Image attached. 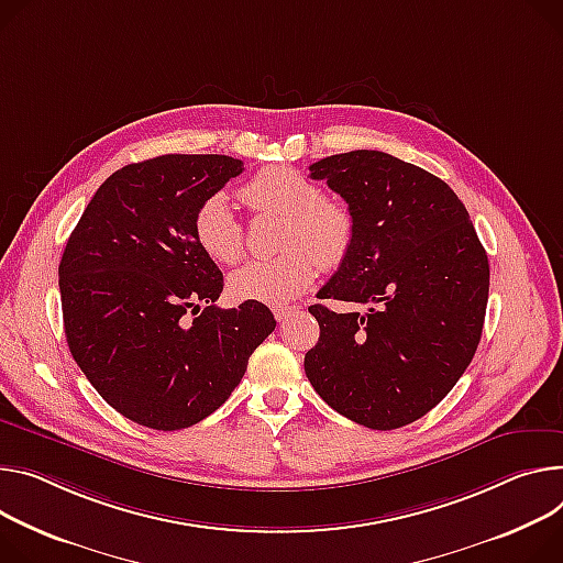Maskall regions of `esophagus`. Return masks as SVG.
Segmentation results:
<instances>
[{"instance_id":"34e87169","label":"esophagus","mask_w":563,"mask_h":563,"mask_svg":"<svg viewBox=\"0 0 563 563\" xmlns=\"http://www.w3.org/2000/svg\"><path fill=\"white\" fill-rule=\"evenodd\" d=\"M298 305H285V308H276L274 310V317H276V321L278 323H285V321H289L294 314H298Z\"/></svg>"}]
</instances>
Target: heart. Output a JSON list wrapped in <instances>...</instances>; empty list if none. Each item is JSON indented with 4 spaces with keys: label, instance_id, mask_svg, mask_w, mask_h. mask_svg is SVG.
<instances>
[{
    "label": "heart",
    "instance_id": "1",
    "mask_svg": "<svg viewBox=\"0 0 563 563\" xmlns=\"http://www.w3.org/2000/svg\"><path fill=\"white\" fill-rule=\"evenodd\" d=\"M240 197L253 211L285 216L278 255L251 261L229 276V294L240 302L283 308L308 289L319 269L339 267L352 244L350 211L336 199L321 197L319 186L296 168L272 166L253 175ZM192 235L199 249L220 265H233L244 251V229L229 197L213 192L192 216Z\"/></svg>",
    "mask_w": 563,
    "mask_h": 563
}]
</instances>
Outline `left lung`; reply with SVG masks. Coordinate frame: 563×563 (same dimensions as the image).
Listing matches in <instances>:
<instances>
[{
    "label": "left lung",
    "instance_id": "obj_1",
    "mask_svg": "<svg viewBox=\"0 0 563 563\" xmlns=\"http://www.w3.org/2000/svg\"><path fill=\"white\" fill-rule=\"evenodd\" d=\"M352 216L345 261L312 305L319 343L305 354L314 390L347 420L377 431L427 416L463 377L481 341L489 263L470 213L435 175L379 150L310 166Z\"/></svg>",
    "mask_w": 563,
    "mask_h": 563
}]
</instances>
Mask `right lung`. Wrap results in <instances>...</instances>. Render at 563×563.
<instances>
[{
  "label": "right lung",
  "mask_w": 563,
  "mask_h": 563,
  "mask_svg": "<svg viewBox=\"0 0 563 563\" xmlns=\"http://www.w3.org/2000/svg\"><path fill=\"white\" fill-rule=\"evenodd\" d=\"M244 170L227 155H164L110 175L71 231L60 274L76 364L128 420L177 431L209 418L276 328L263 302L222 310L199 249V203Z\"/></svg>",
  "instance_id": "add662e5"
}]
</instances>
